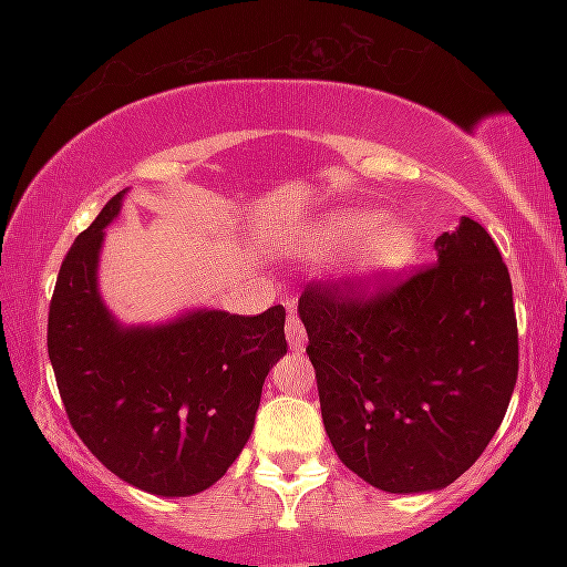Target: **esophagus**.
Listing matches in <instances>:
<instances>
[{"mask_svg":"<svg viewBox=\"0 0 567 567\" xmlns=\"http://www.w3.org/2000/svg\"><path fill=\"white\" fill-rule=\"evenodd\" d=\"M285 333H288V343L292 349H303L306 347V330L301 320L296 315H288V322H285Z\"/></svg>","mask_w":567,"mask_h":567,"instance_id":"1","label":"esophagus"}]
</instances>
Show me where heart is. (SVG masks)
I'll return each mask as SVG.
<instances>
[{"mask_svg": "<svg viewBox=\"0 0 567 567\" xmlns=\"http://www.w3.org/2000/svg\"><path fill=\"white\" fill-rule=\"evenodd\" d=\"M354 247L357 275L383 279L413 261L419 250V234L405 218L383 220L381 210L336 213L309 234V250L315 256H338Z\"/></svg>", "mask_w": 567, "mask_h": 567, "instance_id": "b5f03b06", "label": "heart"}]
</instances>
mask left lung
<instances>
[{"label": "left lung", "mask_w": 567, "mask_h": 567, "mask_svg": "<svg viewBox=\"0 0 567 567\" xmlns=\"http://www.w3.org/2000/svg\"><path fill=\"white\" fill-rule=\"evenodd\" d=\"M408 277L309 282L298 311L324 432L379 491L424 493L458 480L504 421L519 347L512 279L472 218Z\"/></svg>", "instance_id": "8db88e82"}]
</instances>
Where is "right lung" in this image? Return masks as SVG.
<instances>
[{
	"label": "right lung",
	"instance_id": "add662e5",
	"mask_svg": "<svg viewBox=\"0 0 567 567\" xmlns=\"http://www.w3.org/2000/svg\"><path fill=\"white\" fill-rule=\"evenodd\" d=\"M106 202L69 247L48 315V354L69 424L90 453L154 496H194L250 440L266 375L288 351L285 309L192 311L162 328H120L97 296Z\"/></svg>",
	"mask_w": 567,
	"mask_h": 567
}]
</instances>
